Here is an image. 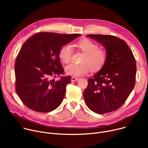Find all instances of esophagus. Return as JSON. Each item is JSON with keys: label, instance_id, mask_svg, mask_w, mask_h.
I'll use <instances>...</instances> for the list:
<instances>
[{"label": "esophagus", "instance_id": "1", "mask_svg": "<svg viewBox=\"0 0 148 148\" xmlns=\"http://www.w3.org/2000/svg\"><path fill=\"white\" fill-rule=\"evenodd\" d=\"M77 80H78V78H76L75 77H71V81H73V82H75Z\"/></svg>", "mask_w": 148, "mask_h": 148}]
</instances>
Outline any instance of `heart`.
<instances>
[{
	"mask_svg": "<svg viewBox=\"0 0 148 148\" xmlns=\"http://www.w3.org/2000/svg\"><path fill=\"white\" fill-rule=\"evenodd\" d=\"M75 46L85 54V56L82 60L81 64L71 63L67 66L64 69L67 74L79 77L87 74L90 69L92 71H97L103 66L107 60V53L105 51L99 49L97 44L88 39H83L79 41ZM73 52L71 45L67 44L62 46L58 53L60 60L64 63L69 62Z\"/></svg>",
	"mask_w": 148,
	"mask_h": 148,
	"instance_id": "1",
	"label": "heart"
}]
</instances>
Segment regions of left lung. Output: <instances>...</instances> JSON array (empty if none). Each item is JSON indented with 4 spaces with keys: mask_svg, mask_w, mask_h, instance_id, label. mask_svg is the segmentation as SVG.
<instances>
[{
    "mask_svg": "<svg viewBox=\"0 0 148 148\" xmlns=\"http://www.w3.org/2000/svg\"><path fill=\"white\" fill-rule=\"evenodd\" d=\"M86 36L101 43L106 50L107 60L102 69L88 79L83 95L88 107L104 114L119 108L134 88L136 66L134 54L123 40L111 35Z\"/></svg>",
    "mask_w": 148,
    "mask_h": 148,
    "instance_id": "left-lung-1",
    "label": "left lung"
}]
</instances>
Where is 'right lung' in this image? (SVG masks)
<instances>
[{"instance_id": "add662e5", "label": "right lung", "mask_w": 148, "mask_h": 148, "mask_svg": "<svg viewBox=\"0 0 148 148\" xmlns=\"http://www.w3.org/2000/svg\"><path fill=\"white\" fill-rule=\"evenodd\" d=\"M80 36L40 32L24 43L17 56L14 71L16 91L27 107L49 112L60 105L71 78H54L64 73L58 53L62 46Z\"/></svg>"}]
</instances>
